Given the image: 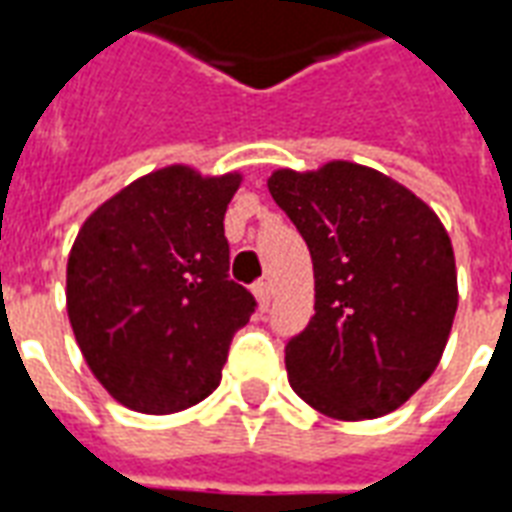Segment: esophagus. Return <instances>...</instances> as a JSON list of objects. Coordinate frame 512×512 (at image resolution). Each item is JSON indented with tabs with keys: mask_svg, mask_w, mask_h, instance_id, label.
Here are the masks:
<instances>
[{
	"mask_svg": "<svg viewBox=\"0 0 512 512\" xmlns=\"http://www.w3.org/2000/svg\"><path fill=\"white\" fill-rule=\"evenodd\" d=\"M255 296H257V301H260V307H263V310H268V304H271V296H274V288H271V282H257Z\"/></svg>",
	"mask_w": 512,
	"mask_h": 512,
	"instance_id": "esophagus-1",
	"label": "esophagus"
}]
</instances>
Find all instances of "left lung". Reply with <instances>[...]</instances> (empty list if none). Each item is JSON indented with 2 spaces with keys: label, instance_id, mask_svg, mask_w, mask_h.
I'll return each mask as SVG.
<instances>
[{
  "label": "left lung",
  "instance_id": "left-lung-1",
  "mask_svg": "<svg viewBox=\"0 0 512 512\" xmlns=\"http://www.w3.org/2000/svg\"><path fill=\"white\" fill-rule=\"evenodd\" d=\"M268 191L315 271V315L285 345L293 392L326 417H384L428 381L450 337V235L417 194L351 161L277 169Z\"/></svg>",
  "mask_w": 512,
  "mask_h": 512
}]
</instances>
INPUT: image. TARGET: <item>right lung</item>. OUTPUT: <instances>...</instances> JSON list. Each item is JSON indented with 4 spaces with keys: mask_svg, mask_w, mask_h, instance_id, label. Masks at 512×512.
I'll return each instance as SVG.
<instances>
[{
    "mask_svg": "<svg viewBox=\"0 0 512 512\" xmlns=\"http://www.w3.org/2000/svg\"><path fill=\"white\" fill-rule=\"evenodd\" d=\"M241 175L167 167L84 222L68 257V318L106 392L142 414L200 403L222 381L255 296L230 279L224 211Z\"/></svg>",
    "mask_w": 512,
    "mask_h": 512,
    "instance_id": "1",
    "label": "right lung"
}]
</instances>
